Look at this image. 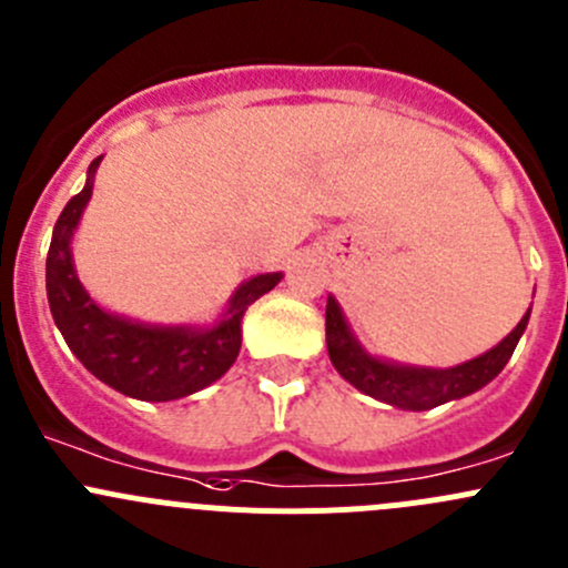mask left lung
I'll return each mask as SVG.
<instances>
[{"instance_id":"obj_1","label":"left lung","mask_w":568,"mask_h":568,"mask_svg":"<svg viewBox=\"0 0 568 568\" xmlns=\"http://www.w3.org/2000/svg\"><path fill=\"white\" fill-rule=\"evenodd\" d=\"M530 311L525 313L523 321L480 357L469 359V363L456 365L448 371H432V368H404V365L382 363V359L371 357L359 348L348 332L346 321H343L337 302L326 300V348H329V359L337 368V374L346 382H352L357 390H363L371 398H379L385 404L400 406V409H434V406L445 404V400L464 398V395L480 390L489 385L506 363L511 359L514 348H517L519 337H523L525 326H528Z\"/></svg>"}]
</instances>
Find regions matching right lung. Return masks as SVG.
Listing matches in <instances>:
<instances>
[{
    "instance_id": "add662e5",
    "label": "right lung",
    "mask_w": 568,
    "mask_h": 568,
    "mask_svg": "<svg viewBox=\"0 0 568 568\" xmlns=\"http://www.w3.org/2000/svg\"><path fill=\"white\" fill-rule=\"evenodd\" d=\"M101 156L88 168V183L68 200L51 233L45 257V294L54 324L79 363L118 393L140 400H173L220 379L242 348V316L255 300L274 288L283 274H257L233 296L220 326L205 332L183 326H142L109 316L79 283L71 263V236L93 194Z\"/></svg>"
}]
</instances>
